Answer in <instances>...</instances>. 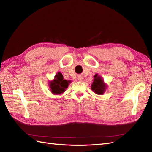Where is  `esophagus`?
Masks as SVG:
<instances>
[{"instance_id": "esophagus-1", "label": "esophagus", "mask_w": 152, "mask_h": 152, "mask_svg": "<svg viewBox=\"0 0 152 152\" xmlns=\"http://www.w3.org/2000/svg\"><path fill=\"white\" fill-rule=\"evenodd\" d=\"M77 79L79 81H82V80H83V77H82V76H79L77 78Z\"/></svg>"}]
</instances>
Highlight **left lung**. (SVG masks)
Here are the masks:
<instances>
[{"instance_id":"1","label":"left lung","mask_w":152,"mask_h":152,"mask_svg":"<svg viewBox=\"0 0 152 152\" xmlns=\"http://www.w3.org/2000/svg\"><path fill=\"white\" fill-rule=\"evenodd\" d=\"M106 88H107V85L104 84L102 77L98 75V73H96L94 76V80L91 85V89L96 94H103Z\"/></svg>"}]
</instances>
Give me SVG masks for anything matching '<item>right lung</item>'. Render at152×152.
<instances>
[{
  "label": "right lung",
  "instance_id": "1",
  "mask_svg": "<svg viewBox=\"0 0 152 152\" xmlns=\"http://www.w3.org/2000/svg\"><path fill=\"white\" fill-rule=\"evenodd\" d=\"M70 82V80H64L61 73L58 72L54 76V79L49 82L50 90L54 94H60L65 91Z\"/></svg>",
  "mask_w": 152,
  "mask_h": 152
}]
</instances>
